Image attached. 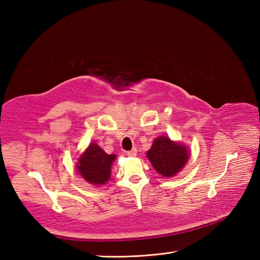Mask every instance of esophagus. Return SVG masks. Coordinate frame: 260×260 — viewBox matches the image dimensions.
<instances>
[{"instance_id": "34e87169", "label": "esophagus", "mask_w": 260, "mask_h": 260, "mask_svg": "<svg viewBox=\"0 0 260 260\" xmlns=\"http://www.w3.org/2000/svg\"><path fill=\"white\" fill-rule=\"evenodd\" d=\"M136 153H137V150H136V148H132L131 151H127V152H126L127 155H128V156H132V157L136 156Z\"/></svg>"}]
</instances>
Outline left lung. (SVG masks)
<instances>
[{"label":"left lung","instance_id":"1","mask_svg":"<svg viewBox=\"0 0 260 260\" xmlns=\"http://www.w3.org/2000/svg\"><path fill=\"white\" fill-rule=\"evenodd\" d=\"M146 155L159 174L173 176L184 167L189 152L185 146L172 142L168 136H161L154 141Z\"/></svg>","mask_w":260,"mask_h":260}]
</instances>
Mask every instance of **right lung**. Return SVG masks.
I'll return each instance as SVG.
<instances>
[{"label": "right lung", "mask_w": 260, "mask_h": 260, "mask_svg": "<svg viewBox=\"0 0 260 260\" xmlns=\"http://www.w3.org/2000/svg\"><path fill=\"white\" fill-rule=\"evenodd\" d=\"M115 158V154H106L96 143H91L80 156L77 170L89 183L101 185L109 180L110 168Z\"/></svg>", "instance_id": "1"}]
</instances>
